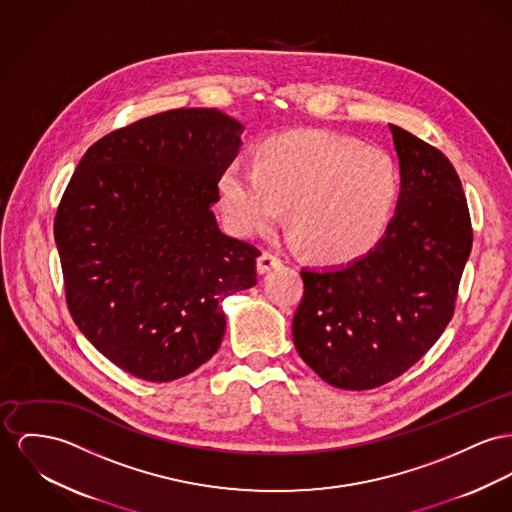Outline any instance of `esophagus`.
I'll use <instances>...</instances> for the list:
<instances>
[{
  "mask_svg": "<svg viewBox=\"0 0 512 512\" xmlns=\"http://www.w3.org/2000/svg\"><path fill=\"white\" fill-rule=\"evenodd\" d=\"M281 266V258L277 254L272 252H264L260 258H258V272L268 273L272 272L273 268Z\"/></svg>",
  "mask_w": 512,
  "mask_h": 512,
  "instance_id": "1",
  "label": "esophagus"
}]
</instances>
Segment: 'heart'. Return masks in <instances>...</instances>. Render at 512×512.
<instances>
[{"label": "heart", "instance_id": "1", "mask_svg": "<svg viewBox=\"0 0 512 512\" xmlns=\"http://www.w3.org/2000/svg\"><path fill=\"white\" fill-rule=\"evenodd\" d=\"M219 194L239 235L264 233L287 205L289 239L336 264L380 237L398 196V171L378 147L305 130L264 141L252 167L229 165Z\"/></svg>", "mask_w": 512, "mask_h": 512}]
</instances>
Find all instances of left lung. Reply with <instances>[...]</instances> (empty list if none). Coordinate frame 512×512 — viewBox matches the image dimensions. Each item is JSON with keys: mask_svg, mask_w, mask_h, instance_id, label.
Wrapping results in <instances>:
<instances>
[{"mask_svg": "<svg viewBox=\"0 0 512 512\" xmlns=\"http://www.w3.org/2000/svg\"><path fill=\"white\" fill-rule=\"evenodd\" d=\"M402 190L384 237L338 268L301 272L293 341L343 390H371L415 365L448 326L472 250L462 182L443 153L392 126Z\"/></svg>", "mask_w": 512, "mask_h": 512, "instance_id": "left-lung-1", "label": "left lung"}]
</instances>
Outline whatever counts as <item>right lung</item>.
Masks as SVG:
<instances>
[{
  "label": "right lung",
  "mask_w": 512,
  "mask_h": 512,
  "mask_svg": "<svg viewBox=\"0 0 512 512\" xmlns=\"http://www.w3.org/2000/svg\"><path fill=\"white\" fill-rule=\"evenodd\" d=\"M242 124L176 108L93 143L54 219L69 314L122 371L190 375L219 349L221 301L256 285L260 250L227 237L211 205Z\"/></svg>",
  "instance_id": "add662e5"
}]
</instances>
